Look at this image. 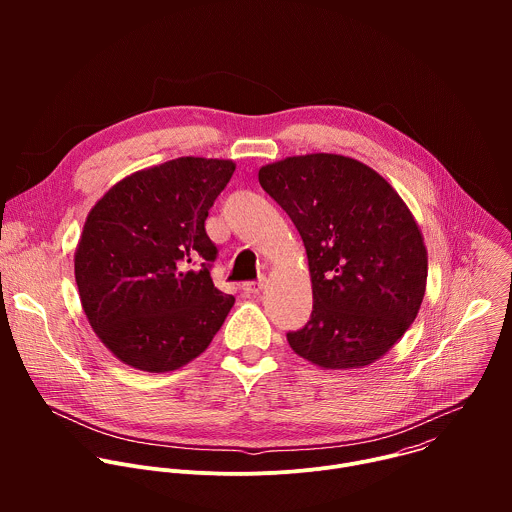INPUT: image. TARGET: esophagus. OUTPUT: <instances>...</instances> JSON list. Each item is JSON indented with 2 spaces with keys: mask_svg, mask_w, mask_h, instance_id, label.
<instances>
[{
  "mask_svg": "<svg viewBox=\"0 0 512 512\" xmlns=\"http://www.w3.org/2000/svg\"><path fill=\"white\" fill-rule=\"evenodd\" d=\"M265 285H267V281H265V277H261L257 281H245L241 287H243V291H245L247 296H259L261 291L265 289Z\"/></svg>",
  "mask_w": 512,
  "mask_h": 512,
  "instance_id": "1",
  "label": "esophagus"
}]
</instances>
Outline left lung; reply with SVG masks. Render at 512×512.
I'll list each match as a JSON object with an SVG mask.
<instances>
[{
	"label": "left lung",
	"mask_w": 512,
	"mask_h": 512,
	"mask_svg": "<svg viewBox=\"0 0 512 512\" xmlns=\"http://www.w3.org/2000/svg\"><path fill=\"white\" fill-rule=\"evenodd\" d=\"M259 184L308 255L314 310L287 334L291 350L326 371L369 367L409 330L425 296L427 249L409 206L381 174L340 154L261 166Z\"/></svg>",
	"instance_id": "8db88e82"
}]
</instances>
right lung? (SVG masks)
<instances>
[{"mask_svg": "<svg viewBox=\"0 0 512 512\" xmlns=\"http://www.w3.org/2000/svg\"><path fill=\"white\" fill-rule=\"evenodd\" d=\"M233 160L184 156L133 172L91 208L75 279L85 316L123 364L176 371L200 356L235 298L216 289L208 208L229 184Z\"/></svg>", "mask_w": 512, "mask_h": 512, "instance_id": "add662e5", "label": "right lung"}]
</instances>
